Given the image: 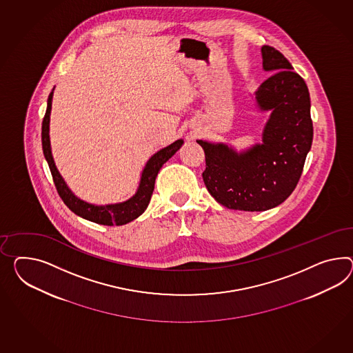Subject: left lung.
Returning a JSON list of instances; mask_svg holds the SVG:
<instances>
[{
    "label": "left lung",
    "instance_id": "1",
    "mask_svg": "<svg viewBox=\"0 0 353 353\" xmlns=\"http://www.w3.org/2000/svg\"><path fill=\"white\" fill-rule=\"evenodd\" d=\"M262 68L274 72L254 92L261 111H272L262 143L236 152L225 143L197 141L206 157L202 178L210 194L228 208L266 211L290 197L312 145L310 93L278 50L262 46Z\"/></svg>",
    "mask_w": 353,
    "mask_h": 353
}]
</instances>
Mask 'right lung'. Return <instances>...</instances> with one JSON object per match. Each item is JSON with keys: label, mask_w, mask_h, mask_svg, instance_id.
Returning <instances> with one entry per match:
<instances>
[{"label": "right lung", "mask_w": 353, "mask_h": 353, "mask_svg": "<svg viewBox=\"0 0 353 353\" xmlns=\"http://www.w3.org/2000/svg\"><path fill=\"white\" fill-rule=\"evenodd\" d=\"M52 96H54V90L48 96L47 110L42 121V148H43L46 161L48 163L50 170L52 174L54 187L57 190L59 196L63 199V203L70 208L75 215L101 225H124L133 221L137 217L141 216L150 203L157 174L163 168V163H166L172 154L181 148L183 139L175 141L172 145L165 147L163 150L157 151L154 156H151V159L145 163L141 181H139V187L133 197L114 205H105V206L92 205L83 199H78L72 190H69V187L66 185L63 176L60 175V172L54 165V157L51 152V143H50V114H51Z\"/></svg>", "instance_id": "obj_1"}]
</instances>
